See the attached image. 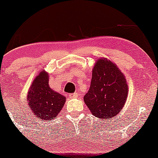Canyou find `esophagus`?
Listing matches in <instances>:
<instances>
[{
  "mask_svg": "<svg viewBox=\"0 0 158 158\" xmlns=\"http://www.w3.org/2000/svg\"><path fill=\"white\" fill-rule=\"evenodd\" d=\"M70 98H72V99H74V98H78L79 97V94H77V93H74V94H70Z\"/></svg>",
  "mask_w": 158,
  "mask_h": 158,
  "instance_id": "obj_1",
  "label": "esophagus"
}]
</instances>
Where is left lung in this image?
Returning a JSON list of instances; mask_svg holds the SVG:
<instances>
[{
	"instance_id": "1",
	"label": "left lung",
	"mask_w": 158,
	"mask_h": 158,
	"mask_svg": "<svg viewBox=\"0 0 158 158\" xmlns=\"http://www.w3.org/2000/svg\"><path fill=\"white\" fill-rule=\"evenodd\" d=\"M128 97V84L116 64L105 58L96 61L90 87L84 97L91 113L102 119L115 117L124 106Z\"/></svg>"
}]
</instances>
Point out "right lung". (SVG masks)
Here are the masks:
<instances>
[{"label":"right lung","instance_id":"add662e5","mask_svg":"<svg viewBox=\"0 0 158 158\" xmlns=\"http://www.w3.org/2000/svg\"><path fill=\"white\" fill-rule=\"evenodd\" d=\"M48 77L45 71H40L32 81L27 95L29 108L33 115L47 121L58 115L66 100L65 97L50 88Z\"/></svg>","mask_w":158,"mask_h":158}]
</instances>
